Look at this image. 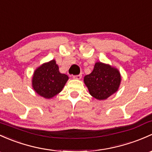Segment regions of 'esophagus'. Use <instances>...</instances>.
I'll list each match as a JSON object with an SVG mask.
<instances>
[{
  "instance_id": "esophagus-1",
  "label": "esophagus",
  "mask_w": 152,
  "mask_h": 152,
  "mask_svg": "<svg viewBox=\"0 0 152 152\" xmlns=\"http://www.w3.org/2000/svg\"><path fill=\"white\" fill-rule=\"evenodd\" d=\"M81 77H82V75L81 74L73 76V78H74V79H76V80H80Z\"/></svg>"
}]
</instances>
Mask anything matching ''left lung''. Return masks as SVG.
<instances>
[{
  "label": "left lung",
  "mask_w": 152,
  "mask_h": 152,
  "mask_svg": "<svg viewBox=\"0 0 152 152\" xmlns=\"http://www.w3.org/2000/svg\"><path fill=\"white\" fill-rule=\"evenodd\" d=\"M121 76L119 70L110 65L96 62L91 74L84 77V83L90 94L96 99L104 100L120 87Z\"/></svg>",
  "instance_id": "8db88e82"
}]
</instances>
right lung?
<instances>
[{"label":"right lung","mask_w":152,"mask_h":152,"mask_svg":"<svg viewBox=\"0 0 152 152\" xmlns=\"http://www.w3.org/2000/svg\"><path fill=\"white\" fill-rule=\"evenodd\" d=\"M68 76L59 72L54 59L44 63L35 69L32 77V88L38 95L51 99L62 91Z\"/></svg>","instance_id":"right-lung-1"}]
</instances>
